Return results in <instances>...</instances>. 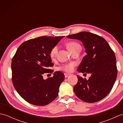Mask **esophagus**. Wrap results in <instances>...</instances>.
Wrapping results in <instances>:
<instances>
[{
  "label": "esophagus",
  "instance_id": "34e87169",
  "mask_svg": "<svg viewBox=\"0 0 123 123\" xmlns=\"http://www.w3.org/2000/svg\"><path fill=\"white\" fill-rule=\"evenodd\" d=\"M70 75V74H64V76H65V78H67V77H69Z\"/></svg>",
  "mask_w": 123,
  "mask_h": 123
}]
</instances>
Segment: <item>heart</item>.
<instances>
[{"instance_id": "1", "label": "heart", "mask_w": 123, "mask_h": 123, "mask_svg": "<svg viewBox=\"0 0 123 123\" xmlns=\"http://www.w3.org/2000/svg\"><path fill=\"white\" fill-rule=\"evenodd\" d=\"M80 46V45L77 42H70L68 44V48L69 50H72V49H74V48H76V47ZM57 51H58V48L57 46H54V48L51 49V52H50V56L52 58H54V57H55L56 55V54L57 53ZM75 66V63H70L69 64L64 65L62 67V69L64 71L66 72H71L73 71V70L74 69V67Z\"/></svg>"}]
</instances>
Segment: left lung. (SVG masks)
<instances>
[{
  "instance_id": "obj_1",
  "label": "left lung",
  "mask_w": 123,
  "mask_h": 123,
  "mask_svg": "<svg viewBox=\"0 0 123 123\" xmlns=\"http://www.w3.org/2000/svg\"><path fill=\"white\" fill-rule=\"evenodd\" d=\"M67 37L81 42L87 54L78 72L91 74L88 80L77 75L78 82L74 87L75 95L87 103L101 100L111 92L117 78L114 51L104 38L90 32H81Z\"/></svg>"
}]
</instances>
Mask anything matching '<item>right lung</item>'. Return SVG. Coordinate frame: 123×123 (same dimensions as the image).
Masks as SVG:
<instances>
[{
  "label": "right lung",
  "mask_w": 123,
  "mask_h": 123,
  "mask_svg": "<svg viewBox=\"0 0 123 123\" xmlns=\"http://www.w3.org/2000/svg\"><path fill=\"white\" fill-rule=\"evenodd\" d=\"M64 36H41L24 42L12 61V82L16 90L25 100L36 106H45L55 99L64 80L62 72L44 79L45 73L52 74L53 66L51 49Z\"/></svg>",
  "instance_id": "1"
}]
</instances>
